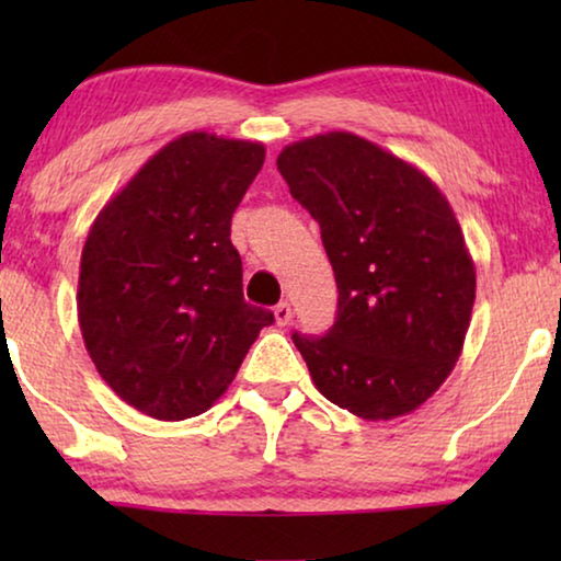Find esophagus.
<instances>
[{"label":"esophagus","mask_w":561,"mask_h":561,"mask_svg":"<svg viewBox=\"0 0 561 561\" xmlns=\"http://www.w3.org/2000/svg\"><path fill=\"white\" fill-rule=\"evenodd\" d=\"M273 317H275V324H278V327H288L290 324V317H294V313H290V304L288 301H280L273 309Z\"/></svg>","instance_id":"1"}]
</instances>
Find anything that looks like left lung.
Returning a JSON list of instances; mask_svg holds the SVG:
<instances>
[{
  "instance_id": "left-lung-1",
  "label": "left lung",
  "mask_w": 561,
  "mask_h": 561,
  "mask_svg": "<svg viewBox=\"0 0 561 561\" xmlns=\"http://www.w3.org/2000/svg\"><path fill=\"white\" fill-rule=\"evenodd\" d=\"M278 171L319 221L340 290L324 336L294 334L313 386L365 421L416 411L455 370L474 304L449 202L416 165L352 133L286 145Z\"/></svg>"
}]
</instances>
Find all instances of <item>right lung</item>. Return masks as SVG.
<instances>
[{"mask_svg":"<svg viewBox=\"0 0 561 561\" xmlns=\"http://www.w3.org/2000/svg\"><path fill=\"white\" fill-rule=\"evenodd\" d=\"M263 142L186 133L99 211L81 252L79 327L91 363L158 421L209 411L273 313L244 301L232 214Z\"/></svg>","mask_w":561,"mask_h":561,"instance_id":"obj_1","label":"right lung"}]
</instances>
